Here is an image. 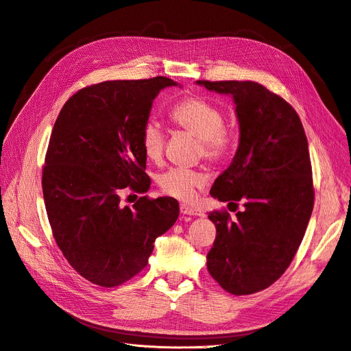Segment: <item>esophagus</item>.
<instances>
[{
  "instance_id": "esophagus-1",
  "label": "esophagus",
  "mask_w": 351,
  "mask_h": 351,
  "mask_svg": "<svg viewBox=\"0 0 351 351\" xmlns=\"http://www.w3.org/2000/svg\"><path fill=\"white\" fill-rule=\"evenodd\" d=\"M180 213L185 214V216H197V217H204V211H201L198 208L189 207L186 204H180Z\"/></svg>"
}]
</instances>
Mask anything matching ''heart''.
<instances>
[{
  "mask_svg": "<svg viewBox=\"0 0 351 351\" xmlns=\"http://www.w3.org/2000/svg\"><path fill=\"white\" fill-rule=\"evenodd\" d=\"M169 118L176 127L184 128L199 137V156L213 163H220L229 156L233 147V132L224 125L223 112L211 101L188 96L169 110ZM166 137L159 122L147 121L141 130V147L145 157L152 162H160L165 153ZM207 175L201 169L172 167L159 176L160 191L167 197L182 202L194 199L197 189L206 186Z\"/></svg>",
  "mask_w": 351,
  "mask_h": 351,
  "instance_id": "1",
  "label": "heart"
}]
</instances>
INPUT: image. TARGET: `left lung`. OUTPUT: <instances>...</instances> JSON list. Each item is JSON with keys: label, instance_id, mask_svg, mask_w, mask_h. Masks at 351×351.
<instances>
[{"label": "left lung", "instance_id": "left-lung-1", "mask_svg": "<svg viewBox=\"0 0 351 351\" xmlns=\"http://www.w3.org/2000/svg\"><path fill=\"white\" fill-rule=\"evenodd\" d=\"M197 83L233 96L241 130L233 162L210 194L243 210L234 220L226 210L208 214L217 234L207 269L228 293L252 295L285 274L306 232L315 199L308 138L298 112L265 86Z\"/></svg>", "mask_w": 351, "mask_h": 351}]
</instances>
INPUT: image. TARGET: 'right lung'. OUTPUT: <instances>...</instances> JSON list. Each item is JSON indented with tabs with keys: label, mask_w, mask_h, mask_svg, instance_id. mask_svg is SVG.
<instances>
[{
	"label": "right lung",
	"mask_w": 351,
	"mask_h": 351,
	"mask_svg": "<svg viewBox=\"0 0 351 351\" xmlns=\"http://www.w3.org/2000/svg\"><path fill=\"white\" fill-rule=\"evenodd\" d=\"M167 77L101 82L65 101L51 134L42 189L53 239L66 261L93 285L115 287L147 265L156 237L175 224V198L140 197L152 180L141 130Z\"/></svg>",
	"instance_id": "obj_1"
}]
</instances>
